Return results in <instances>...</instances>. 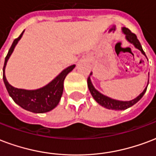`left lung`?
Returning a JSON list of instances; mask_svg holds the SVG:
<instances>
[{
  "instance_id": "obj_1",
  "label": "left lung",
  "mask_w": 156,
  "mask_h": 156,
  "mask_svg": "<svg viewBox=\"0 0 156 156\" xmlns=\"http://www.w3.org/2000/svg\"><path fill=\"white\" fill-rule=\"evenodd\" d=\"M122 33L126 35V40H127L128 42L133 44L135 46V48H136L137 49H139L140 51L142 53V55H144L146 57L145 52L143 51V49L141 45H140V43L137 39L136 35L133 33H131V30L129 29L126 28V27H122ZM93 74V73H91L90 75ZM148 83H149V79H148ZM148 86V84H147ZM147 86L146 87V88L144 89L142 93H140L138 97H136V98L132 99L131 101H119V100H116V99H112L107 97V96H105L103 94H101L100 92H98V90L96 89L92 83V81H91V78H90V76L87 78V87H88V89H89L90 93L93 96V98H94L98 104H100L101 107H104L105 108L107 109H110V110H117V111H122V110H126L129 107H132L133 105H135L137 101H139L141 98H142L144 94L146 93V89H147Z\"/></svg>"
}]
</instances>
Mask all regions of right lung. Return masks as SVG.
<instances>
[{"instance_id":"1","label":"right lung","mask_w":156,"mask_h":156,"mask_svg":"<svg viewBox=\"0 0 156 156\" xmlns=\"http://www.w3.org/2000/svg\"><path fill=\"white\" fill-rule=\"evenodd\" d=\"M24 31L17 39L14 40L12 45L8 51L7 55L5 58L4 67H3V80L9 95L11 97V98L13 99L17 105L22 107L23 109L34 113H44L53 110L58 106L63 94V81L68 73H69L74 69L75 64L63 69L55 79H53L47 85L38 89H21L11 86L5 78V69L8 59L10 58V55L13 53L14 49L16 46L17 43L21 39Z\"/></svg>"}]
</instances>
